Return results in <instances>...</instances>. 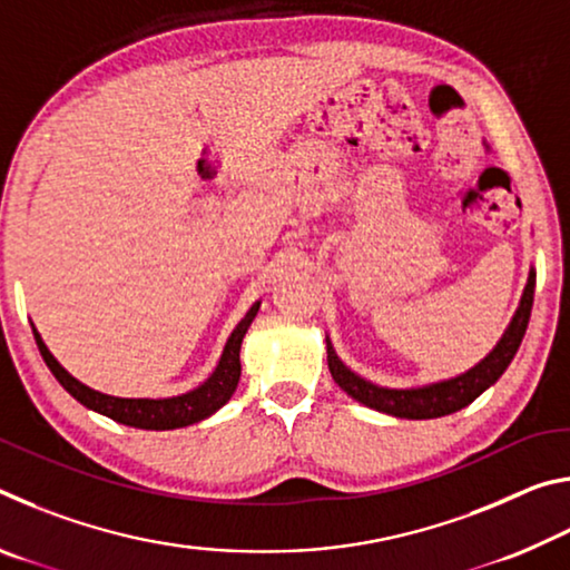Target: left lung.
<instances>
[{"mask_svg": "<svg viewBox=\"0 0 570 570\" xmlns=\"http://www.w3.org/2000/svg\"><path fill=\"white\" fill-rule=\"evenodd\" d=\"M533 294L535 268L530 266L523 296H520V304L515 308L513 320L505 326L503 336H500L493 350L482 356L475 366H470L468 372L458 374V377L430 382L422 384V387H382V384L364 380L362 374L350 370V366L340 360L330 336H326V362H330V372L334 382L340 384L352 400L362 402L364 407L392 414V417L400 420L445 417V414L468 407L470 402H475L482 392L493 387V384L503 377V372L508 370V364L513 362L518 346L525 336L530 308H533Z\"/></svg>", "mask_w": 570, "mask_h": 570, "instance_id": "left-lung-1", "label": "left lung"}]
</instances>
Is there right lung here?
Here are the masks:
<instances>
[{
	"label": "right lung",
	"instance_id": "obj_1",
	"mask_svg": "<svg viewBox=\"0 0 570 570\" xmlns=\"http://www.w3.org/2000/svg\"><path fill=\"white\" fill-rule=\"evenodd\" d=\"M258 306L262 302H256L248 308L244 320L236 324V330L230 332L228 342L224 346V354L216 364V370L210 372V377L206 382H200L198 387H193L183 394H173V397H115V394H105L82 384L77 377H72L65 366L55 360V354L47 350V344L42 342L40 332L35 330V342L40 346V354L45 364L50 366V372L55 374V380L62 384V387L72 394V397L85 404V407L92 412H100L105 417H110L120 424H128V428H138V430H176V428H188L193 422H200L210 417V414L218 412L224 404L234 397V392L238 387V377H240V342L248 332L250 322L258 314Z\"/></svg>",
	"mask_w": 570,
	"mask_h": 570
}]
</instances>
